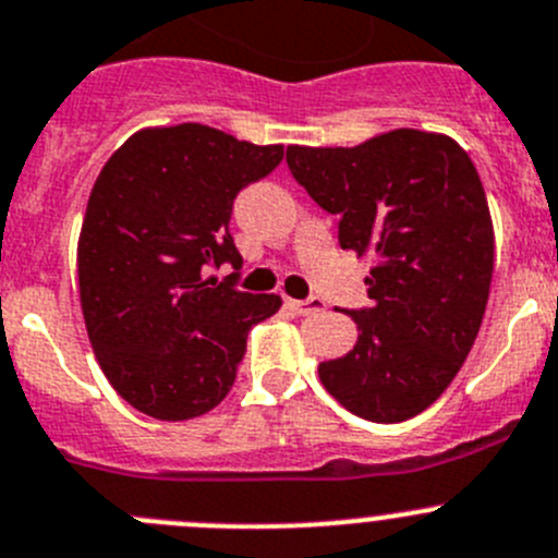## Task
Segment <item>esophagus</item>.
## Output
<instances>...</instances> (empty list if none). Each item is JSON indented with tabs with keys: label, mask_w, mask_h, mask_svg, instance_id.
Here are the masks:
<instances>
[{
	"label": "esophagus",
	"mask_w": 558,
	"mask_h": 558,
	"mask_svg": "<svg viewBox=\"0 0 558 558\" xmlns=\"http://www.w3.org/2000/svg\"><path fill=\"white\" fill-rule=\"evenodd\" d=\"M284 304L295 312V315H315V312L326 310L320 299H310V301H295V299H284Z\"/></svg>",
	"instance_id": "obj_1"
}]
</instances>
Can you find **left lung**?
Listing matches in <instances>:
<instances>
[{"label":"left lung","mask_w":558,"mask_h":558,"mask_svg":"<svg viewBox=\"0 0 558 558\" xmlns=\"http://www.w3.org/2000/svg\"><path fill=\"white\" fill-rule=\"evenodd\" d=\"M306 194L339 216V246L373 254L369 306L350 312L353 350L317 367L355 416L395 424L447 391L480 333L493 221L469 153L444 134L397 129L355 147H288Z\"/></svg>","instance_id":"left-lung-1"}]
</instances>
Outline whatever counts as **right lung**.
Returning <instances> with one entry per match:
<instances>
[{
    "instance_id": "add662e5",
    "label": "right lung",
    "mask_w": 558,
    "mask_h": 558,
    "mask_svg": "<svg viewBox=\"0 0 558 558\" xmlns=\"http://www.w3.org/2000/svg\"><path fill=\"white\" fill-rule=\"evenodd\" d=\"M282 158V145L183 123L136 131L100 169L78 235V295L95 359L136 411L185 422L219 405L248 328L282 306L208 276L241 268L232 199Z\"/></svg>"
}]
</instances>
